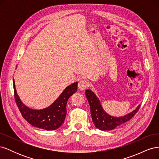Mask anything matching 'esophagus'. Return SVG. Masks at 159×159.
Listing matches in <instances>:
<instances>
[{
	"mask_svg": "<svg viewBox=\"0 0 159 159\" xmlns=\"http://www.w3.org/2000/svg\"><path fill=\"white\" fill-rule=\"evenodd\" d=\"M89 86V82L87 80H80L78 83V88L81 91L85 90L86 88H88Z\"/></svg>",
	"mask_w": 159,
	"mask_h": 159,
	"instance_id": "obj_1",
	"label": "esophagus"
}]
</instances>
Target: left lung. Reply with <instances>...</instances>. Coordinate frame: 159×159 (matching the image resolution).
<instances>
[{
  "instance_id": "8db88e82",
  "label": "left lung",
  "mask_w": 159,
  "mask_h": 159,
  "mask_svg": "<svg viewBox=\"0 0 159 159\" xmlns=\"http://www.w3.org/2000/svg\"><path fill=\"white\" fill-rule=\"evenodd\" d=\"M85 93L90 106L92 121L96 128L102 130V131L113 130L128 121L136 114L141 106L140 105H139L132 112L124 115V116L113 117L105 111L99 98L92 91L86 89Z\"/></svg>"
}]
</instances>
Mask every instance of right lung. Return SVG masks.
<instances>
[{"mask_svg":"<svg viewBox=\"0 0 159 159\" xmlns=\"http://www.w3.org/2000/svg\"><path fill=\"white\" fill-rule=\"evenodd\" d=\"M14 98L23 118L32 126L47 131L58 129L64 123L66 115V105L71 95L77 91L78 82L66 87L55 102L42 109H33L24 104L17 94L13 79Z\"/></svg>","mask_w":159,"mask_h":159,"instance_id":"obj_1","label":"right lung"}]
</instances>
